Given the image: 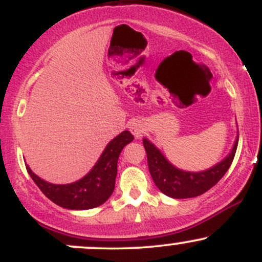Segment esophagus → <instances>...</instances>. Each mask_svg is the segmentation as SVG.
I'll use <instances>...</instances> for the list:
<instances>
[{"label":"esophagus","mask_w":262,"mask_h":262,"mask_svg":"<svg viewBox=\"0 0 262 262\" xmlns=\"http://www.w3.org/2000/svg\"><path fill=\"white\" fill-rule=\"evenodd\" d=\"M129 130L132 132V134H133L135 138H140L141 135H143L144 130H145V127H144L143 122L133 121L129 124Z\"/></svg>","instance_id":"esophagus-1"}]
</instances>
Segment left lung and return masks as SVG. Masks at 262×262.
Returning <instances> with one entry per match:
<instances>
[{
	"label": "left lung",
	"mask_w": 262,
	"mask_h": 262,
	"mask_svg": "<svg viewBox=\"0 0 262 262\" xmlns=\"http://www.w3.org/2000/svg\"><path fill=\"white\" fill-rule=\"evenodd\" d=\"M239 134L230 154L210 169L200 172H188L173 166L152 143L144 138L143 144L148 156V166L154 183L164 194L171 198H192L203 194L224 176L233 162L237 148Z\"/></svg>",
	"instance_id": "left-lung-1"
}]
</instances>
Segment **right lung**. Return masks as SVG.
I'll use <instances>...</instances> for the list:
<instances>
[{"label":"right lung","mask_w":262,"mask_h":262,"mask_svg":"<svg viewBox=\"0 0 262 262\" xmlns=\"http://www.w3.org/2000/svg\"><path fill=\"white\" fill-rule=\"evenodd\" d=\"M133 139L130 132H122L108 143L92 170L79 181L69 185H54L44 181L29 169L28 165L26 167L35 185L52 202L66 209H91L103 204L113 193L119 154Z\"/></svg>","instance_id":"1"}]
</instances>
